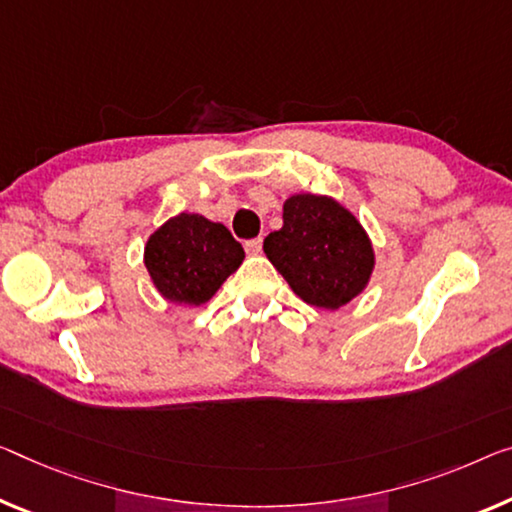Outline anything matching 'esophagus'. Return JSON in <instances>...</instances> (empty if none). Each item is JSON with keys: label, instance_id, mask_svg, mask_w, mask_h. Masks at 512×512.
<instances>
[{"label": "esophagus", "instance_id": "esophagus-1", "mask_svg": "<svg viewBox=\"0 0 512 512\" xmlns=\"http://www.w3.org/2000/svg\"><path fill=\"white\" fill-rule=\"evenodd\" d=\"M245 249H247V254H261V251H263V238L247 240L245 242Z\"/></svg>", "mask_w": 512, "mask_h": 512}]
</instances>
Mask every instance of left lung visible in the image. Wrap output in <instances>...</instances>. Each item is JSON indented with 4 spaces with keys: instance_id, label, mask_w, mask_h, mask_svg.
<instances>
[{
    "instance_id": "left-lung-1",
    "label": "left lung",
    "mask_w": 512,
    "mask_h": 512,
    "mask_svg": "<svg viewBox=\"0 0 512 512\" xmlns=\"http://www.w3.org/2000/svg\"><path fill=\"white\" fill-rule=\"evenodd\" d=\"M265 256L293 293L318 309H341L366 288L375 267L371 238L332 196L293 194L283 226L263 242Z\"/></svg>"
}]
</instances>
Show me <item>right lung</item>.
<instances>
[{"instance_id": "right-lung-1", "label": "right lung", "mask_w": 512, "mask_h": 512, "mask_svg": "<svg viewBox=\"0 0 512 512\" xmlns=\"http://www.w3.org/2000/svg\"><path fill=\"white\" fill-rule=\"evenodd\" d=\"M245 249L224 224L180 212L164 222L144 249V263L157 293L176 304H206L238 270Z\"/></svg>"}]
</instances>
